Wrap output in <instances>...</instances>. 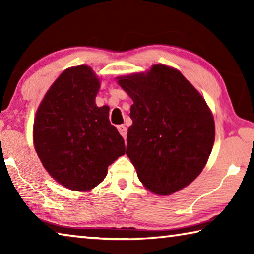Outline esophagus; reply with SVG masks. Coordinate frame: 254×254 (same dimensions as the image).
Segmentation results:
<instances>
[{"label":"esophagus","instance_id":"obj_1","mask_svg":"<svg viewBox=\"0 0 254 254\" xmlns=\"http://www.w3.org/2000/svg\"><path fill=\"white\" fill-rule=\"evenodd\" d=\"M118 130L120 132V134H121L124 139H127V127L124 126H118Z\"/></svg>","mask_w":254,"mask_h":254}]
</instances>
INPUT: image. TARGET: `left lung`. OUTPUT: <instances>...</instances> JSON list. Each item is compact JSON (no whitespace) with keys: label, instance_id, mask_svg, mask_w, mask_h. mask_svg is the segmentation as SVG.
Returning <instances> with one entry per match:
<instances>
[{"label":"left lung","instance_id":"obj_1","mask_svg":"<svg viewBox=\"0 0 254 254\" xmlns=\"http://www.w3.org/2000/svg\"><path fill=\"white\" fill-rule=\"evenodd\" d=\"M118 81L134 102L127 154L140 182L158 195L186 187L201 173L214 144L215 123L205 100L168 66Z\"/></svg>","mask_w":254,"mask_h":254}]
</instances>
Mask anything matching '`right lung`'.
<instances>
[{"label": "right lung", "mask_w": 254, "mask_h": 254, "mask_svg": "<svg viewBox=\"0 0 254 254\" xmlns=\"http://www.w3.org/2000/svg\"><path fill=\"white\" fill-rule=\"evenodd\" d=\"M100 81L88 66L68 68L47 92L37 111L33 142L50 176L71 190H89L126 153L109 107H97Z\"/></svg>", "instance_id": "add662e5"}]
</instances>
